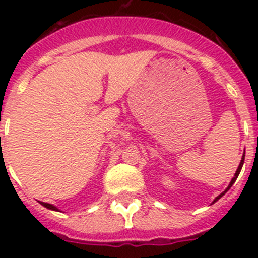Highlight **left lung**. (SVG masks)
Here are the masks:
<instances>
[{
  "label": "left lung",
  "instance_id": "obj_1",
  "mask_svg": "<svg viewBox=\"0 0 258 258\" xmlns=\"http://www.w3.org/2000/svg\"><path fill=\"white\" fill-rule=\"evenodd\" d=\"M244 157H245V152L244 154H243V156H241V160H240V164H239V166H238V169H236V172H235V174H234V178L231 179V181H230V183H229V186H227V188L225 191H223L222 194H220V195H218L217 198H216V199L213 200V203H216L217 202L218 199H220V198H222L223 195H225V194L227 192V190H230V187H231L232 184L235 183V181H236V178H238V175H239V173H240V170H241V166H243V164H244Z\"/></svg>",
  "mask_w": 258,
  "mask_h": 258
}]
</instances>
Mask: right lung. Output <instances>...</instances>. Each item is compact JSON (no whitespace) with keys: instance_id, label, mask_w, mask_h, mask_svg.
<instances>
[{"instance_id":"add662e5","label":"right lung","mask_w":258,"mask_h":258,"mask_svg":"<svg viewBox=\"0 0 258 258\" xmlns=\"http://www.w3.org/2000/svg\"><path fill=\"white\" fill-rule=\"evenodd\" d=\"M41 206H44L45 208L47 209H51V211H56V212H60L58 208H56L55 206H52V204H49V203H44V202H40Z\"/></svg>"}]
</instances>
